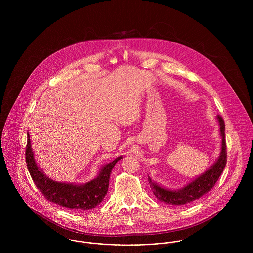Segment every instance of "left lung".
Returning a JSON list of instances; mask_svg holds the SVG:
<instances>
[{
	"mask_svg": "<svg viewBox=\"0 0 253 253\" xmlns=\"http://www.w3.org/2000/svg\"><path fill=\"white\" fill-rule=\"evenodd\" d=\"M217 121L220 127V135L222 137L221 152L216 162L201 176L197 177L195 180L190 182L188 185L182 189L173 191L169 189H165L164 187L153 182L148 176L150 187L153 190L154 195L161 202L169 205H186L200 199L207 193H209L215 185L219 179L221 173L227 163V152H226V140H225V124L221 116H217Z\"/></svg>",
	"mask_w": 253,
	"mask_h": 253,
	"instance_id": "8db88e82",
	"label": "left lung"
}]
</instances>
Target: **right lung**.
Returning a JSON list of instances; mask_svg holds the SVG:
<instances>
[{
  "mask_svg": "<svg viewBox=\"0 0 253 253\" xmlns=\"http://www.w3.org/2000/svg\"><path fill=\"white\" fill-rule=\"evenodd\" d=\"M26 164L37 188L51 203L73 210H90L98 206L107 194L112 169L123 157H118L105 165L96 178L83 185L61 183L49 179L37 166L31 148L30 136L27 133Z\"/></svg>",
  "mask_w": 253,
  "mask_h": 253,
  "instance_id": "right-lung-1",
  "label": "right lung"
}]
</instances>
